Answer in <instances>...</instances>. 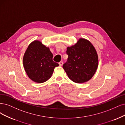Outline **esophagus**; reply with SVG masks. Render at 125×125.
Wrapping results in <instances>:
<instances>
[{
	"mask_svg": "<svg viewBox=\"0 0 125 125\" xmlns=\"http://www.w3.org/2000/svg\"><path fill=\"white\" fill-rule=\"evenodd\" d=\"M59 65H60V66H62L63 65V62L62 61L60 62L59 63Z\"/></svg>",
	"mask_w": 125,
	"mask_h": 125,
	"instance_id": "34e87169",
	"label": "esophagus"
}]
</instances>
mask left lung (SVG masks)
<instances>
[{"label":"left lung","mask_w":125,"mask_h":125,"mask_svg":"<svg viewBox=\"0 0 125 125\" xmlns=\"http://www.w3.org/2000/svg\"><path fill=\"white\" fill-rule=\"evenodd\" d=\"M67 62L63 68L70 79L77 83L88 81L98 66L97 52L90 41L80 38L74 45L67 47Z\"/></svg>","instance_id":"left-lung-1"}]
</instances>
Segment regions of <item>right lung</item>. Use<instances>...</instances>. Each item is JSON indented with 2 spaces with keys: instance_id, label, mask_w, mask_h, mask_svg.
I'll list each match as a JSON object with an SVG mask.
<instances>
[{
  "instance_id": "1",
  "label": "right lung",
  "mask_w": 125,
  "mask_h": 125,
  "mask_svg": "<svg viewBox=\"0 0 125 125\" xmlns=\"http://www.w3.org/2000/svg\"><path fill=\"white\" fill-rule=\"evenodd\" d=\"M53 54L49 48L39 40L29 45L23 57V65L27 75L33 81L43 83L52 77L54 69L59 64L52 60Z\"/></svg>"
}]
</instances>
